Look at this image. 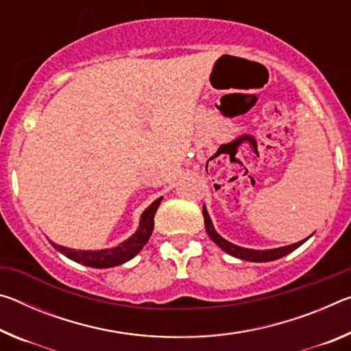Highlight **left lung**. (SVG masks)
Instances as JSON below:
<instances>
[{
    "label": "left lung",
    "mask_w": 351,
    "mask_h": 351,
    "mask_svg": "<svg viewBox=\"0 0 351 351\" xmlns=\"http://www.w3.org/2000/svg\"><path fill=\"white\" fill-rule=\"evenodd\" d=\"M203 217H204V226H206V232L209 234L210 239L217 243V245L223 249L224 252H228L230 255H234L237 258L241 260H247V261H271V260H277L282 258L285 255L293 252L294 249L299 247L300 245H304V241L294 243V245L285 246V247H277V249H268V251H255V249H246V247H240L237 245H232V243L224 240L221 235H218V232L213 229V224L210 221L209 213H207L206 207H203Z\"/></svg>",
    "instance_id": "8db88e82"
}]
</instances>
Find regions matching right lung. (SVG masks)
Instances as JSON below:
<instances>
[{
    "instance_id": "right-lung-1",
    "label": "right lung",
    "mask_w": 351,
    "mask_h": 351,
    "mask_svg": "<svg viewBox=\"0 0 351 351\" xmlns=\"http://www.w3.org/2000/svg\"><path fill=\"white\" fill-rule=\"evenodd\" d=\"M159 203H161V198L153 201V203L147 207L144 213H142L139 229L136 230V234L133 237H130L128 240L121 243L117 247L104 249V251H75V249L63 247L52 241L51 245L54 246L57 251H60L63 255H66L68 258L77 261V263L91 266V268H111V266L122 265L130 258H133L134 255L144 247L148 239H150L154 228V213L158 210Z\"/></svg>"
}]
</instances>
